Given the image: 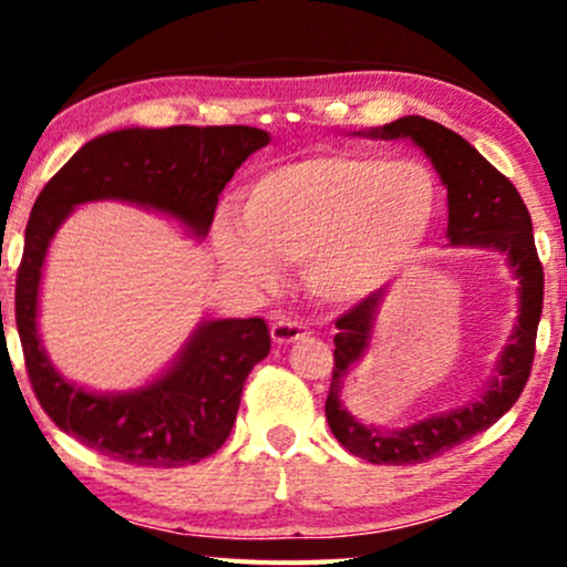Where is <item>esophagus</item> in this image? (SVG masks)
Segmentation results:
<instances>
[{
    "instance_id": "34e87169",
    "label": "esophagus",
    "mask_w": 567,
    "mask_h": 567,
    "mask_svg": "<svg viewBox=\"0 0 567 567\" xmlns=\"http://www.w3.org/2000/svg\"><path fill=\"white\" fill-rule=\"evenodd\" d=\"M306 336V324L298 322V320H290V317H279V320L271 324V338H275V343H292L298 341V338Z\"/></svg>"
}]
</instances>
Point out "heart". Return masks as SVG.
I'll list each match as a JSON object with an SVG mask.
<instances>
[{"instance_id": "heart-1", "label": "heart", "mask_w": 567, "mask_h": 567, "mask_svg": "<svg viewBox=\"0 0 567 567\" xmlns=\"http://www.w3.org/2000/svg\"><path fill=\"white\" fill-rule=\"evenodd\" d=\"M437 207L440 184L424 162L336 148L258 173L243 194V218L218 216L213 245L250 288H271L279 261L301 264L317 298L351 303L410 264Z\"/></svg>"}]
</instances>
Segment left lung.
<instances>
[{
  "label": "left lung",
  "mask_w": 567,
  "mask_h": 567,
  "mask_svg": "<svg viewBox=\"0 0 567 567\" xmlns=\"http://www.w3.org/2000/svg\"><path fill=\"white\" fill-rule=\"evenodd\" d=\"M370 135L410 138L419 143L447 186V237L451 243L496 247L509 256V266L519 279L517 330L501 357L496 381L491 383V389L466 408L432 415V419L392 434L362 426L360 421L351 419L338 400L349 368L360 360L368 347L383 290L370 292L368 298H362L336 320L333 379H330L328 402H324L330 432L351 455H360L370 464L410 466L437 458L461 442L472 440L474 434L491 429L523 394L525 383L530 379L533 354H536V333L544 306V266L538 261L530 213L523 197L512 181L498 173L470 141H464L440 122L424 120V116H402L392 125L373 130Z\"/></svg>",
  "instance_id": "left-lung-1"
}]
</instances>
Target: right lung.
Segmentation results:
<instances>
[{"label": "right lung", "instance_id": "obj_1", "mask_svg": "<svg viewBox=\"0 0 567 567\" xmlns=\"http://www.w3.org/2000/svg\"><path fill=\"white\" fill-rule=\"evenodd\" d=\"M266 143L264 130L245 125L116 130L84 143L42 188L25 226L16 324L31 389L61 432L109 458L154 470L197 464L229 437L245 379L271 349L261 317L205 322L157 383L103 396L66 383L48 362L37 336V292L50 239L74 205L138 202L205 234L234 171Z\"/></svg>", "mask_w": 567, "mask_h": 567}]
</instances>
